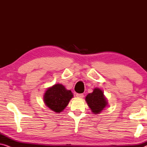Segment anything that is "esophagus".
<instances>
[{
  "label": "esophagus",
  "instance_id": "1",
  "mask_svg": "<svg viewBox=\"0 0 147 147\" xmlns=\"http://www.w3.org/2000/svg\"><path fill=\"white\" fill-rule=\"evenodd\" d=\"M76 96H77L78 98H83L84 95L83 94H76Z\"/></svg>",
  "mask_w": 147,
  "mask_h": 147
}]
</instances>
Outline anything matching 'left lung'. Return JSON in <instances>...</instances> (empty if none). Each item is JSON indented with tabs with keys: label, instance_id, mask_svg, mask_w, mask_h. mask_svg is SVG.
<instances>
[{
	"label": "left lung",
	"instance_id": "1",
	"mask_svg": "<svg viewBox=\"0 0 147 147\" xmlns=\"http://www.w3.org/2000/svg\"><path fill=\"white\" fill-rule=\"evenodd\" d=\"M86 101L92 112L95 114H100L108 106L104 92L99 88H94L92 93L88 94L86 97Z\"/></svg>",
	"mask_w": 147,
	"mask_h": 147
}]
</instances>
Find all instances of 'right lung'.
<instances>
[{
	"label": "right lung",
	"mask_w": 147,
	"mask_h": 147,
	"mask_svg": "<svg viewBox=\"0 0 147 147\" xmlns=\"http://www.w3.org/2000/svg\"><path fill=\"white\" fill-rule=\"evenodd\" d=\"M73 96L71 90H67L62 84H57L47 88L43 100L48 108L59 113L66 108Z\"/></svg>",
	"instance_id": "obj_1"
}]
</instances>
